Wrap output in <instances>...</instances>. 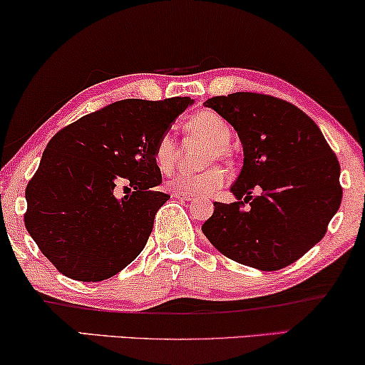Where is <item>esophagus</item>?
<instances>
[{
  "mask_svg": "<svg viewBox=\"0 0 365 365\" xmlns=\"http://www.w3.org/2000/svg\"><path fill=\"white\" fill-rule=\"evenodd\" d=\"M173 196L176 197V200H181V201H194L196 197L191 196V194H184V192H173Z\"/></svg>",
  "mask_w": 365,
  "mask_h": 365,
  "instance_id": "1",
  "label": "esophagus"
}]
</instances>
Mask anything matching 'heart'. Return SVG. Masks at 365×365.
I'll use <instances>...</instances> for the list:
<instances>
[{
  "label": "heart",
  "instance_id": "1",
  "mask_svg": "<svg viewBox=\"0 0 365 365\" xmlns=\"http://www.w3.org/2000/svg\"><path fill=\"white\" fill-rule=\"evenodd\" d=\"M184 129L191 137L210 144L206 150L205 164H210L200 173H178L168 179L165 187L173 192H184L191 196H210L226 184V173L215 163L226 160L230 155L231 127L220 113L212 110H200L189 117ZM178 155V142L171 132H163L154 142L153 158L160 173H169L174 168Z\"/></svg>",
  "mask_w": 365,
  "mask_h": 365
}]
</instances>
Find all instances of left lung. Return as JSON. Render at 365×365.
<instances>
[{
    "label": "left lung",
    "instance_id": "8db88e82",
    "mask_svg": "<svg viewBox=\"0 0 365 365\" xmlns=\"http://www.w3.org/2000/svg\"><path fill=\"white\" fill-rule=\"evenodd\" d=\"M238 132L243 169L235 202H215L202 233L225 257L263 272L297 262L327 233L342 201L340 164L314 120L267 93L207 98Z\"/></svg>",
    "mask_w": 365,
    "mask_h": 365
}]
</instances>
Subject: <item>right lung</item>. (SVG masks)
Instances as JSON below:
<instances>
[{
  "label": "right lung",
  "mask_w": 365,
  "mask_h": 365,
  "mask_svg": "<svg viewBox=\"0 0 365 365\" xmlns=\"http://www.w3.org/2000/svg\"><path fill=\"white\" fill-rule=\"evenodd\" d=\"M192 101L125 98L80 117L51 137L26 186L25 226L65 277L102 282L144 250L168 194L153 148ZM129 195L117 200L115 189Z\"/></svg>",
  "instance_id": "1"
}]
</instances>
